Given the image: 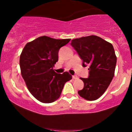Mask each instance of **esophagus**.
<instances>
[{"instance_id":"34e87169","label":"esophagus","mask_w":132,"mask_h":132,"mask_svg":"<svg viewBox=\"0 0 132 132\" xmlns=\"http://www.w3.org/2000/svg\"><path fill=\"white\" fill-rule=\"evenodd\" d=\"M72 79H78V76H77L76 75L72 76Z\"/></svg>"}]
</instances>
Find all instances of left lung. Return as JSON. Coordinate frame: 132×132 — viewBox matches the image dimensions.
Returning <instances> with one entry per match:
<instances>
[{
  "instance_id": "1",
  "label": "left lung",
  "mask_w": 132,
  "mask_h": 132,
  "mask_svg": "<svg viewBox=\"0 0 132 132\" xmlns=\"http://www.w3.org/2000/svg\"><path fill=\"white\" fill-rule=\"evenodd\" d=\"M71 45L82 60L83 67L89 66V78H80L84 86L79 95L87 101H95L105 92L114 76L117 57L113 47L95 35L73 39Z\"/></svg>"
}]
</instances>
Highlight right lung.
Instances as JSON below:
<instances>
[{"mask_svg": "<svg viewBox=\"0 0 132 132\" xmlns=\"http://www.w3.org/2000/svg\"><path fill=\"white\" fill-rule=\"evenodd\" d=\"M71 39H54L43 36L27 43L20 56L21 75L30 93L38 101L51 103L60 97L66 82L72 79L68 72L54 71L60 48Z\"/></svg>", "mask_w": 132, "mask_h": 132, "instance_id": "right-lung-1", "label": "right lung"}]
</instances>
